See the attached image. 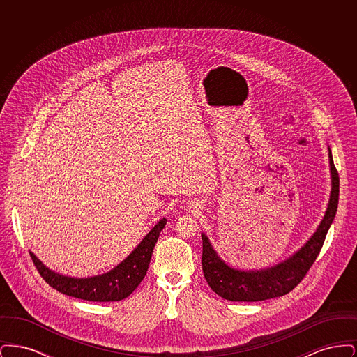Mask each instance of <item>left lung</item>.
<instances>
[{
	"instance_id": "left-lung-1",
	"label": "left lung",
	"mask_w": 357,
	"mask_h": 357,
	"mask_svg": "<svg viewBox=\"0 0 357 357\" xmlns=\"http://www.w3.org/2000/svg\"><path fill=\"white\" fill-rule=\"evenodd\" d=\"M328 150L332 191L323 221L305 245L284 262L261 271L234 269L222 261L211 246L207 236L202 233V269L204 278L208 287L222 298L246 303L264 301L287 294L303 281L323 248L326 233L335 220L339 204V172L335 167L331 149Z\"/></svg>"
}]
</instances>
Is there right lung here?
<instances>
[{
    "label": "right lung",
    "instance_id": "add662e5",
    "mask_svg": "<svg viewBox=\"0 0 357 357\" xmlns=\"http://www.w3.org/2000/svg\"><path fill=\"white\" fill-rule=\"evenodd\" d=\"M166 222V218L158 222L151 229V231L142 239V242L136 246L131 255L124 261H121L116 268L100 275H93L88 278L63 275L47 268L32 252L29 253L36 269L45 280V282L50 284L52 288L61 291L63 294L96 303L120 301L128 297L147 274L153 246Z\"/></svg>",
    "mask_w": 357,
    "mask_h": 357
}]
</instances>
